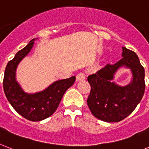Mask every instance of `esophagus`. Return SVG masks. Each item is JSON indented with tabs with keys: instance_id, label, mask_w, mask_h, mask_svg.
<instances>
[{
	"instance_id": "obj_1",
	"label": "esophagus",
	"mask_w": 149,
	"mask_h": 149,
	"mask_svg": "<svg viewBox=\"0 0 149 149\" xmlns=\"http://www.w3.org/2000/svg\"><path fill=\"white\" fill-rule=\"evenodd\" d=\"M86 79V75L83 72H79L77 75V82H80V81H83Z\"/></svg>"
}]
</instances>
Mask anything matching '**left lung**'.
<instances>
[{
  "label": "left lung",
  "instance_id": "8db88e82",
  "mask_svg": "<svg viewBox=\"0 0 149 149\" xmlns=\"http://www.w3.org/2000/svg\"><path fill=\"white\" fill-rule=\"evenodd\" d=\"M123 58L113 65L107 64L87 79L91 90L87 104L95 118L107 123L120 122L133 112L145 93V70L134 51L123 47ZM122 66L130 69L133 79L125 87L112 82Z\"/></svg>",
  "mask_w": 149,
  "mask_h": 149
}]
</instances>
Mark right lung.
Here are the masks:
<instances>
[{"label":"right lung","instance_id":"add662e5","mask_svg":"<svg viewBox=\"0 0 149 149\" xmlns=\"http://www.w3.org/2000/svg\"><path fill=\"white\" fill-rule=\"evenodd\" d=\"M35 39L16 54L6 66L3 77V91L12 107L26 119L38 122L54 114L65 92L74 83L76 77L56 81L43 91L26 93L16 80V70L19 63L30 53Z\"/></svg>","mask_w":149,"mask_h":149}]
</instances>
